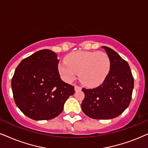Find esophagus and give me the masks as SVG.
Listing matches in <instances>:
<instances>
[{"label": "esophagus", "mask_w": 148, "mask_h": 148, "mask_svg": "<svg viewBox=\"0 0 148 148\" xmlns=\"http://www.w3.org/2000/svg\"><path fill=\"white\" fill-rule=\"evenodd\" d=\"M81 89H82V88L80 87V86H77V85H76L75 87H74V89H75V91H80V90H81Z\"/></svg>", "instance_id": "obj_1"}]
</instances>
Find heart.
I'll return each mask as SVG.
<instances>
[{"label":"heart","mask_w":148,"mask_h":148,"mask_svg":"<svg viewBox=\"0 0 148 148\" xmlns=\"http://www.w3.org/2000/svg\"><path fill=\"white\" fill-rule=\"evenodd\" d=\"M111 68V60L105 52L76 51L69 54L65 63L59 65V71L68 83L73 81L79 72L81 82L86 85L94 86L102 83Z\"/></svg>","instance_id":"heart-1"}]
</instances>
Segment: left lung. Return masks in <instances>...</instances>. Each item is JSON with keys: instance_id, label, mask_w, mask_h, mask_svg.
<instances>
[{"instance_id": "left-lung-1", "label": "left lung", "mask_w": 148, "mask_h": 148, "mask_svg": "<svg viewBox=\"0 0 148 148\" xmlns=\"http://www.w3.org/2000/svg\"><path fill=\"white\" fill-rule=\"evenodd\" d=\"M111 60L110 71L103 83L93 89L83 88L82 111L92 119H110L128 108L132 98L134 78L126 61L111 48L102 46Z\"/></svg>"}]
</instances>
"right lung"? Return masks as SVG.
Returning a JSON list of instances; mask_svg holds the SVG:
<instances>
[{
	"instance_id": "right-lung-1",
	"label": "right lung",
	"mask_w": 148,
	"mask_h": 148,
	"mask_svg": "<svg viewBox=\"0 0 148 148\" xmlns=\"http://www.w3.org/2000/svg\"><path fill=\"white\" fill-rule=\"evenodd\" d=\"M57 55L50 50H39L24 59L12 79V89L17 106L34 120L57 117L65 101L74 93V86L60 78Z\"/></svg>"
}]
</instances>
